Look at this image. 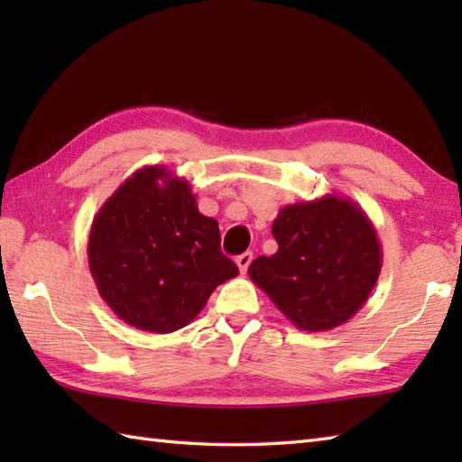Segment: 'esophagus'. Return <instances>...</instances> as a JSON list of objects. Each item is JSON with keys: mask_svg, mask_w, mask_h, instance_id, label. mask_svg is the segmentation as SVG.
I'll return each instance as SVG.
<instances>
[{"mask_svg": "<svg viewBox=\"0 0 462 462\" xmlns=\"http://www.w3.org/2000/svg\"><path fill=\"white\" fill-rule=\"evenodd\" d=\"M252 258H254V254H252V252H244V254H240V256L236 258V266H238V270H240L242 273L248 270Z\"/></svg>", "mask_w": 462, "mask_h": 462, "instance_id": "esophagus-1", "label": "esophagus"}]
</instances>
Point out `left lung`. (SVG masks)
<instances>
[{
  "mask_svg": "<svg viewBox=\"0 0 462 462\" xmlns=\"http://www.w3.org/2000/svg\"><path fill=\"white\" fill-rule=\"evenodd\" d=\"M273 256L248 273L283 316L303 331H328L363 308L379 280L383 252L359 204L337 194L288 204L272 224Z\"/></svg>",
  "mask_w": 462,
  "mask_h": 462,
  "instance_id": "left-lung-1",
  "label": "left lung"
}]
</instances>
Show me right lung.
<instances>
[{
  "instance_id": "add662e5",
  "label": "right lung",
  "mask_w": 462,
  "mask_h": 462,
  "mask_svg": "<svg viewBox=\"0 0 462 462\" xmlns=\"http://www.w3.org/2000/svg\"><path fill=\"white\" fill-rule=\"evenodd\" d=\"M87 256L115 316L151 333L189 326L210 293L238 276L220 250L218 222L199 212L189 180L159 164L133 172L106 199Z\"/></svg>"
}]
</instances>
